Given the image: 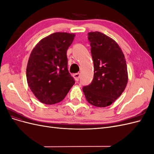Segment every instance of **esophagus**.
Here are the masks:
<instances>
[{
  "instance_id": "1",
  "label": "esophagus",
  "mask_w": 154,
  "mask_h": 154,
  "mask_svg": "<svg viewBox=\"0 0 154 154\" xmlns=\"http://www.w3.org/2000/svg\"><path fill=\"white\" fill-rule=\"evenodd\" d=\"M73 76L74 78V79H75L76 81H78L79 79H80V74L78 72V73H76L73 74Z\"/></svg>"
}]
</instances>
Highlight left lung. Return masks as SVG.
Wrapping results in <instances>:
<instances>
[{"label":"left lung","instance_id":"1","mask_svg":"<svg viewBox=\"0 0 154 154\" xmlns=\"http://www.w3.org/2000/svg\"><path fill=\"white\" fill-rule=\"evenodd\" d=\"M94 62V78L83 87L87 101L98 107L110 105L122 95L128 82L125 56L116 42L98 31L88 33Z\"/></svg>","mask_w":154,"mask_h":154}]
</instances>
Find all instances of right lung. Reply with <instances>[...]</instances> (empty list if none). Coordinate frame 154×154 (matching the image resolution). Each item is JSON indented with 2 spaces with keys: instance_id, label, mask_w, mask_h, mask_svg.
<instances>
[{
  "instance_id": "1",
  "label": "right lung",
  "mask_w": 154,
  "mask_h": 154,
  "mask_svg": "<svg viewBox=\"0 0 154 154\" xmlns=\"http://www.w3.org/2000/svg\"><path fill=\"white\" fill-rule=\"evenodd\" d=\"M74 36L67 32H54L41 40L32 51L26 69L27 81L42 103H59L75 83L68 71L67 57Z\"/></svg>"
}]
</instances>
